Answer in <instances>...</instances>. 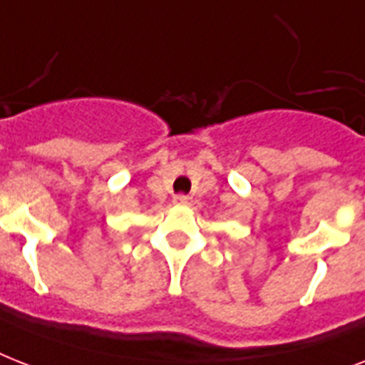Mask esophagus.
I'll return each instance as SVG.
<instances>
[{
    "label": "esophagus",
    "mask_w": 365,
    "mask_h": 365,
    "mask_svg": "<svg viewBox=\"0 0 365 365\" xmlns=\"http://www.w3.org/2000/svg\"><path fill=\"white\" fill-rule=\"evenodd\" d=\"M174 202H176V205L187 206L191 205V197H189V195H176V197H174Z\"/></svg>",
    "instance_id": "1"
}]
</instances>
